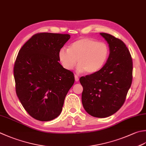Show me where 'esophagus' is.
I'll return each mask as SVG.
<instances>
[{"instance_id": "obj_1", "label": "esophagus", "mask_w": 146, "mask_h": 146, "mask_svg": "<svg viewBox=\"0 0 146 146\" xmlns=\"http://www.w3.org/2000/svg\"><path fill=\"white\" fill-rule=\"evenodd\" d=\"M75 81L76 82H78V80H79V78H78V76H77V75H75Z\"/></svg>"}]
</instances>
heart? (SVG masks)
Segmentation results:
<instances>
[{
    "label": "heart",
    "instance_id": "1",
    "mask_svg": "<svg viewBox=\"0 0 146 146\" xmlns=\"http://www.w3.org/2000/svg\"><path fill=\"white\" fill-rule=\"evenodd\" d=\"M110 47L104 42L85 37L72 43L69 48H61L59 51V59L66 70L75 67L78 60L77 70L92 74L101 70L108 61Z\"/></svg>",
    "mask_w": 146,
    "mask_h": 146
}]
</instances>
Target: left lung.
<instances>
[{
	"instance_id": "obj_1",
	"label": "left lung",
	"mask_w": 146,
	"mask_h": 146,
	"mask_svg": "<svg viewBox=\"0 0 146 146\" xmlns=\"http://www.w3.org/2000/svg\"><path fill=\"white\" fill-rule=\"evenodd\" d=\"M110 47L108 61L101 70L82 76V104L91 116L106 118L117 112L125 102L132 82L133 62L124 42L110 34L100 33Z\"/></svg>"
}]
</instances>
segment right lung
Instances as JSON below:
<instances>
[{
    "instance_id": "right-lung-1",
    "label": "right lung",
    "mask_w": 146,
    "mask_h": 146,
    "mask_svg": "<svg viewBox=\"0 0 146 146\" xmlns=\"http://www.w3.org/2000/svg\"><path fill=\"white\" fill-rule=\"evenodd\" d=\"M70 38L68 34L36 33L18 52L14 66L16 94L37 120L50 121L61 114L75 82L73 72L59 62V51Z\"/></svg>"
}]
</instances>
